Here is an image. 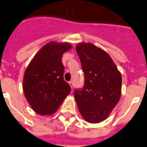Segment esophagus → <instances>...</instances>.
Listing matches in <instances>:
<instances>
[{"label":"esophagus","mask_w":147,"mask_h":147,"mask_svg":"<svg viewBox=\"0 0 147 147\" xmlns=\"http://www.w3.org/2000/svg\"><path fill=\"white\" fill-rule=\"evenodd\" d=\"M69 84H70L71 89L72 90L74 89V80H70V81L69 82Z\"/></svg>","instance_id":"34e87169"}]
</instances>
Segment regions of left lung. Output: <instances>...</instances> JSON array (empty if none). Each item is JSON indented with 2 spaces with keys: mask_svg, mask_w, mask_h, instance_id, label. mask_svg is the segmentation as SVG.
Wrapping results in <instances>:
<instances>
[{
  "mask_svg": "<svg viewBox=\"0 0 147 147\" xmlns=\"http://www.w3.org/2000/svg\"><path fill=\"white\" fill-rule=\"evenodd\" d=\"M84 84L74 92L78 109L84 120L97 123L106 120L119 102L122 77L107 52L92 44L76 47Z\"/></svg>",
  "mask_w": 147,
  "mask_h": 147,
  "instance_id": "obj_1",
  "label": "left lung"
}]
</instances>
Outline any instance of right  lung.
<instances>
[{"mask_svg":"<svg viewBox=\"0 0 147 147\" xmlns=\"http://www.w3.org/2000/svg\"><path fill=\"white\" fill-rule=\"evenodd\" d=\"M70 44L50 42L42 47L27 67L24 77L25 97L35 112L52 114L71 91L63 79L62 55Z\"/></svg>","mask_w":147,"mask_h":147,"instance_id":"obj_1","label":"right lung"}]
</instances>
